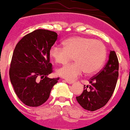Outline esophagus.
<instances>
[{"instance_id":"obj_1","label":"esophagus","mask_w":130,"mask_h":130,"mask_svg":"<svg viewBox=\"0 0 130 130\" xmlns=\"http://www.w3.org/2000/svg\"><path fill=\"white\" fill-rule=\"evenodd\" d=\"M66 83H68V84H73V83H74V82L72 81V80H66Z\"/></svg>"}]
</instances>
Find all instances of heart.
Returning a JSON list of instances; mask_svg holds the SVG:
<instances>
[{
    "mask_svg": "<svg viewBox=\"0 0 130 130\" xmlns=\"http://www.w3.org/2000/svg\"><path fill=\"white\" fill-rule=\"evenodd\" d=\"M64 47L52 46L51 57L57 63L65 64L73 57L75 62L68 64L57 71L60 77L73 80L85 71L92 74L101 69L106 58V48L101 41L84 37H73L64 42Z\"/></svg>",
    "mask_w": 130,
    "mask_h": 130,
    "instance_id": "heart-1",
    "label": "heart"
}]
</instances>
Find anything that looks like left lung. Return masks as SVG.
<instances>
[{
  "mask_svg": "<svg viewBox=\"0 0 130 130\" xmlns=\"http://www.w3.org/2000/svg\"><path fill=\"white\" fill-rule=\"evenodd\" d=\"M119 77V60L114 51H110L106 66L90 80V86H84L83 92L76 97L84 109L93 111L104 106L112 96ZM89 89H87V88Z\"/></svg>",
  "mask_w": 130,
  "mask_h": 130,
  "instance_id": "obj_1",
  "label": "left lung"
}]
</instances>
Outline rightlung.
Returning a JSON list of instances; mask_svg holds the SVG:
<instances>
[{
    "label": "right lung",
    "mask_w": 130,
    "mask_h": 130,
    "mask_svg": "<svg viewBox=\"0 0 130 130\" xmlns=\"http://www.w3.org/2000/svg\"><path fill=\"white\" fill-rule=\"evenodd\" d=\"M57 36L52 31L36 29L25 35L15 46L9 78L17 97L28 106L37 107L44 104L59 79L47 77L53 71L50 50Z\"/></svg>",
    "instance_id": "obj_1"
}]
</instances>
